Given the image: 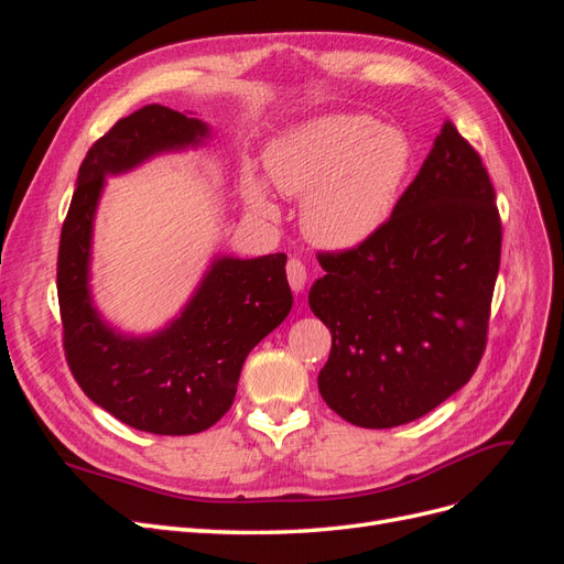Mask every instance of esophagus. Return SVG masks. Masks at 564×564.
<instances>
[{
    "instance_id": "1",
    "label": "esophagus",
    "mask_w": 564,
    "mask_h": 564,
    "mask_svg": "<svg viewBox=\"0 0 564 564\" xmlns=\"http://www.w3.org/2000/svg\"><path fill=\"white\" fill-rule=\"evenodd\" d=\"M286 280H289V286H292L294 292L299 294L301 289H303V284H305V280H308V272H305L303 261L289 259V263H286Z\"/></svg>"
}]
</instances>
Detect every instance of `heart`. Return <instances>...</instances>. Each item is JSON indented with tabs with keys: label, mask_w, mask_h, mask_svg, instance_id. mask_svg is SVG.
I'll return each mask as SVG.
<instances>
[{
	"label": "heart",
	"mask_w": 564,
	"mask_h": 564,
	"mask_svg": "<svg viewBox=\"0 0 564 564\" xmlns=\"http://www.w3.org/2000/svg\"><path fill=\"white\" fill-rule=\"evenodd\" d=\"M412 166L414 145L402 129L355 112L308 119L265 152L270 183L303 197V232L332 251L360 247L388 224ZM242 193L256 212H275L253 172H245Z\"/></svg>",
	"instance_id": "heart-1"
}]
</instances>
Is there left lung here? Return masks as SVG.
Listing matches in <instances>:
<instances>
[{
  "label": "left lung",
  "mask_w": 564,
  "mask_h": 564,
  "mask_svg": "<svg viewBox=\"0 0 564 564\" xmlns=\"http://www.w3.org/2000/svg\"><path fill=\"white\" fill-rule=\"evenodd\" d=\"M497 193L449 122L388 224L348 251H319L311 311L332 332L322 400L360 429H392L466 386L487 348L501 263Z\"/></svg>",
  "instance_id": "1"
}]
</instances>
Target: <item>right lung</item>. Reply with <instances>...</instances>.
Instances as JSON below:
<instances>
[{"label":"right lung","mask_w":564,"mask_h":564,"mask_svg":"<svg viewBox=\"0 0 564 564\" xmlns=\"http://www.w3.org/2000/svg\"><path fill=\"white\" fill-rule=\"evenodd\" d=\"M207 124L145 106L89 148L58 245V305L67 367L84 395L135 431L193 435L212 429L232 400L249 350L292 311L284 253L216 259L178 319L155 336L127 338L98 317L89 296L94 212L106 174L199 143Z\"/></svg>","instance_id":"1"}]
</instances>
